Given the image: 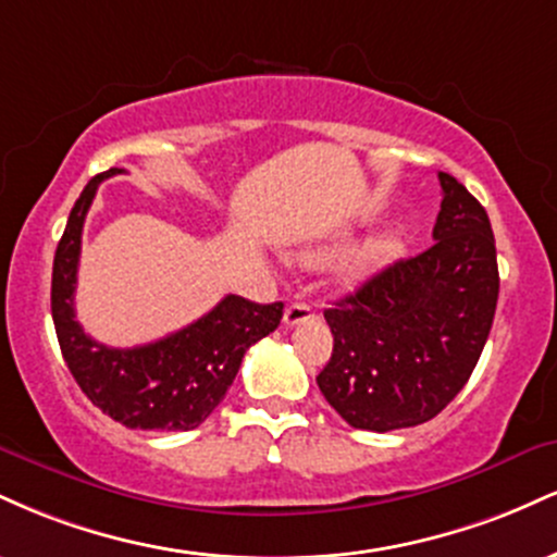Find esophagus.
<instances>
[{
	"mask_svg": "<svg viewBox=\"0 0 557 557\" xmlns=\"http://www.w3.org/2000/svg\"><path fill=\"white\" fill-rule=\"evenodd\" d=\"M311 317H314V309H311L309 304H300V300H296V304H290V306H287V309H285L283 322L287 324V327H296V324L309 322Z\"/></svg>",
	"mask_w": 557,
	"mask_h": 557,
	"instance_id": "esophagus-1",
	"label": "esophagus"
}]
</instances>
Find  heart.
<instances>
[{
  "mask_svg": "<svg viewBox=\"0 0 557 557\" xmlns=\"http://www.w3.org/2000/svg\"><path fill=\"white\" fill-rule=\"evenodd\" d=\"M385 253H387V243L385 240L367 243V246L359 248V251L350 257L348 264L343 267V274H345V277H350V280L361 277V274H367L374 264H380V261L385 259ZM322 259H324V253H319V251L304 253V261H322Z\"/></svg>",
  "mask_w": 557,
  "mask_h": 557,
  "instance_id": "b5f03b06",
  "label": "heart"
}]
</instances>
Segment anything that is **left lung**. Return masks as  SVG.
<instances>
[{
	"instance_id": "1",
	"label": "left lung",
	"mask_w": 557,
	"mask_h": 557,
	"mask_svg": "<svg viewBox=\"0 0 557 557\" xmlns=\"http://www.w3.org/2000/svg\"><path fill=\"white\" fill-rule=\"evenodd\" d=\"M437 177L432 246L324 309L335 343L317 385L356 430L437 417L469 382L492 330L500 274L490 216L456 177Z\"/></svg>"
}]
</instances>
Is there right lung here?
<instances>
[{"instance_id": "1", "label": "right lung", "mask_w": 557, "mask_h": 557, "mask_svg": "<svg viewBox=\"0 0 557 557\" xmlns=\"http://www.w3.org/2000/svg\"><path fill=\"white\" fill-rule=\"evenodd\" d=\"M112 168L88 181L62 233L52 270V319L62 359L86 398L131 430H196L225 398L243 354L277 330L283 304H251L225 296L209 314L157 343L110 348L88 337L75 319L81 235L101 181L120 175Z\"/></svg>"}]
</instances>
